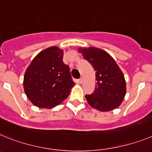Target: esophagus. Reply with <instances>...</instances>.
<instances>
[{
  "mask_svg": "<svg viewBox=\"0 0 152 152\" xmlns=\"http://www.w3.org/2000/svg\"><path fill=\"white\" fill-rule=\"evenodd\" d=\"M78 82L80 83V84H82V83H83V78H82V77H81V78L79 79V80H78Z\"/></svg>",
  "mask_w": 152,
  "mask_h": 152,
  "instance_id": "1",
  "label": "esophagus"
}]
</instances>
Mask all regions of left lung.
Masks as SVG:
<instances>
[{
	"instance_id": "left-lung-1",
	"label": "left lung",
	"mask_w": 152,
	"mask_h": 152,
	"mask_svg": "<svg viewBox=\"0 0 152 152\" xmlns=\"http://www.w3.org/2000/svg\"><path fill=\"white\" fill-rule=\"evenodd\" d=\"M83 58L95 70V90L85 98L89 105L100 111H110L120 105L126 94V81L115 59L94 47L78 48Z\"/></svg>"
}]
</instances>
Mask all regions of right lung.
<instances>
[{
    "instance_id": "1",
    "label": "right lung",
    "mask_w": 152,
    "mask_h": 152,
    "mask_svg": "<svg viewBox=\"0 0 152 152\" xmlns=\"http://www.w3.org/2000/svg\"><path fill=\"white\" fill-rule=\"evenodd\" d=\"M64 52L58 47L43 50L34 58L24 76L26 95L34 105L52 108L68 97L75 83L69 67L63 62Z\"/></svg>"
}]
</instances>
